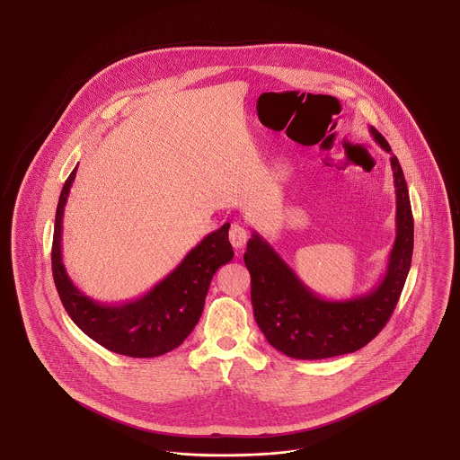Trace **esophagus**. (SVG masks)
Returning a JSON list of instances; mask_svg holds the SVG:
<instances>
[{
  "mask_svg": "<svg viewBox=\"0 0 460 460\" xmlns=\"http://www.w3.org/2000/svg\"><path fill=\"white\" fill-rule=\"evenodd\" d=\"M229 241L234 248H243L248 241V231L241 224H233L229 229Z\"/></svg>",
  "mask_w": 460,
  "mask_h": 460,
  "instance_id": "obj_1",
  "label": "esophagus"
}]
</instances>
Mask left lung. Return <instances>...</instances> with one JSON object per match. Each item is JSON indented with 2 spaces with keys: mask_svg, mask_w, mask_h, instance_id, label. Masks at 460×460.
<instances>
[{
  "mask_svg": "<svg viewBox=\"0 0 460 460\" xmlns=\"http://www.w3.org/2000/svg\"><path fill=\"white\" fill-rule=\"evenodd\" d=\"M385 152L388 141L369 128ZM396 195V238L383 279L367 295L326 300L315 295L276 250L253 231L244 265L252 276L253 315L267 341L288 357L315 360L366 347L386 326L405 285L414 250L411 198L398 158H390Z\"/></svg>",
  "mask_w": 460,
  "mask_h": 460,
  "instance_id": "obj_1",
  "label": "left lung"
}]
</instances>
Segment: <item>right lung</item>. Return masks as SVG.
<instances>
[{"label": "right lung", "mask_w": 460, "mask_h": 460, "mask_svg": "<svg viewBox=\"0 0 460 460\" xmlns=\"http://www.w3.org/2000/svg\"><path fill=\"white\" fill-rule=\"evenodd\" d=\"M77 167L62 188L51 248V269L66 314L91 340L107 350L134 358H150L177 349L197 326L210 281L220 265L234 257L229 224L210 233L174 270L141 298L105 305L84 295L66 274L62 261V219Z\"/></svg>", "instance_id": "add662e5"}]
</instances>
